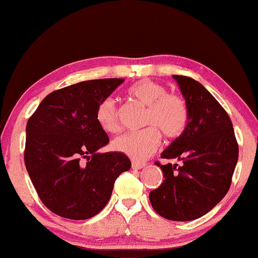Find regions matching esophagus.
<instances>
[{
    "label": "esophagus",
    "mask_w": 258,
    "mask_h": 258,
    "mask_svg": "<svg viewBox=\"0 0 258 258\" xmlns=\"http://www.w3.org/2000/svg\"><path fill=\"white\" fill-rule=\"evenodd\" d=\"M132 167H133V169H142V168L146 167V163H141V162L134 161Z\"/></svg>",
    "instance_id": "esophagus-1"
}]
</instances>
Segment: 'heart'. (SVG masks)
Wrapping results in <instances>:
<instances>
[{
    "instance_id": "obj_1",
    "label": "heart",
    "mask_w": 258,
    "mask_h": 258,
    "mask_svg": "<svg viewBox=\"0 0 258 258\" xmlns=\"http://www.w3.org/2000/svg\"><path fill=\"white\" fill-rule=\"evenodd\" d=\"M128 95L147 105L143 124L149 125L140 132L121 134L112 141V148L136 161L151 156L161 143V133L167 139H177L188 124L189 110L185 101L177 94L167 93V88L150 80L133 84ZM96 121L104 132L115 133L119 128L117 105L111 97L98 104Z\"/></svg>"
}]
</instances>
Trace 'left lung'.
Instances as JSON below:
<instances>
[{"label": "left lung", "instance_id": "1", "mask_svg": "<svg viewBox=\"0 0 258 258\" xmlns=\"http://www.w3.org/2000/svg\"><path fill=\"white\" fill-rule=\"evenodd\" d=\"M188 105L184 133L161 154L182 164L162 165L164 181L149 194L154 210L170 221L202 217L227 195L238 160L231 119L200 82L172 75Z\"/></svg>", "mask_w": 258, "mask_h": 258}]
</instances>
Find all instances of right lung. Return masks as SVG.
<instances>
[{
	"label": "right lung",
	"instance_id": "add662e5",
	"mask_svg": "<svg viewBox=\"0 0 258 258\" xmlns=\"http://www.w3.org/2000/svg\"><path fill=\"white\" fill-rule=\"evenodd\" d=\"M123 81H84L52 91L28 119L27 171L42 203L58 216L97 215L110 200L116 178L132 167L124 154L97 151L109 143L96 121L97 107Z\"/></svg>",
	"mask_w": 258,
	"mask_h": 258
}]
</instances>
